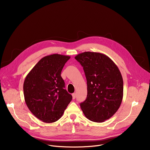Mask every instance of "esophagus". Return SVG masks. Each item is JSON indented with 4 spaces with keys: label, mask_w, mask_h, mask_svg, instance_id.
Segmentation results:
<instances>
[{
    "label": "esophagus",
    "mask_w": 150,
    "mask_h": 150,
    "mask_svg": "<svg viewBox=\"0 0 150 150\" xmlns=\"http://www.w3.org/2000/svg\"><path fill=\"white\" fill-rule=\"evenodd\" d=\"M72 98H73V99H75V98H76V94H75V93H73V94H72Z\"/></svg>",
    "instance_id": "1"
}]
</instances>
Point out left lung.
<instances>
[{"mask_svg": "<svg viewBox=\"0 0 150 150\" xmlns=\"http://www.w3.org/2000/svg\"><path fill=\"white\" fill-rule=\"evenodd\" d=\"M83 67L87 83V97L80 104L88 119L103 122L117 111L123 96L121 73L108 56L85 52L75 57Z\"/></svg>", "mask_w": 150, "mask_h": 150, "instance_id": "1", "label": "left lung"}]
</instances>
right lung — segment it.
I'll list each match as a JSON object with an SVG mask.
<instances>
[{"instance_id":"right-lung-1","label":"right lung","mask_w":150,"mask_h":150,"mask_svg":"<svg viewBox=\"0 0 150 150\" xmlns=\"http://www.w3.org/2000/svg\"><path fill=\"white\" fill-rule=\"evenodd\" d=\"M70 56L53 54L41 59L24 82L25 103L31 112L45 123L58 120L72 100L60 74Z\"/></svg>"}]
</instances>
